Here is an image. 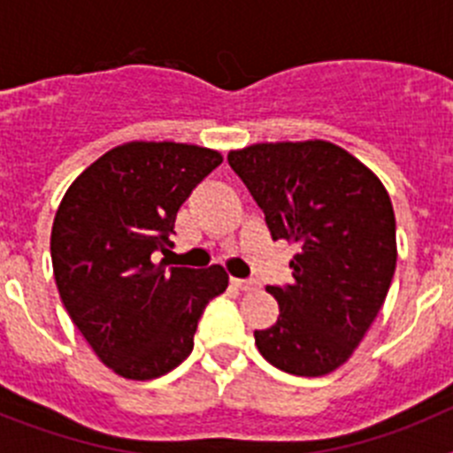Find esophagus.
<instances>
[{
  "label": "esophagus",
  "instance_id": "obj_1",
  "mask_svg": "<svg viewBox=\"0 0 453 453\" xmlns=\"http://www.w3.org/2000/svg\"><path fill=\"white\" fill-rule=\"evenodd\" d=\"M231 286L238 288V290H254L258 283L254 279H231Z\"/></svg>",
  "mask_w": 453,
  "mask_h": 453
}]
</instances>
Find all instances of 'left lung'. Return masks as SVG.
Segmentation results:
<instances>
[{"label":"left lung","mask_w":453,"mask_h":453,"mask_svg":"<svg viewBox=\"0 0 453 453\" xmlns=\"http://www.w3.org/2000/svg\"><path fill=\"white\" fill-rule=\"evenodd\" d=\"M231 170L265 213L272 240H292V283L267 286L279 302L270 329L254 331L270 365L322 376L354 354L386 302L395 265V213L386 188L345 150L276 142L231 151Z\"/></svg>","instance_id":"8db88e82"}]
</instances>
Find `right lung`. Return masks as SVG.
Here are the masks:
<instances>
[{
  "mask_svg": "<svg viewBox=\"0 0 453 453\" xmlns=\"http://www.w3.org/2000/svg\"><path fill=\"white\" fill-rule=\"evenodd\" d=\"M222 163L213 150L129 142L81 172L51 226L61 302L99 361L147 381L181 365L203 308L229 286L219 265L167 267L174 219Z\"/></svg>",
  "mask_w": 453,
  "mask_h": 453,
  "instance_id": "add662e5",
  "label": "right lung"
}]
</instances>
